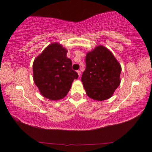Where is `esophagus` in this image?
<instances>
[{
	"label": "esophagus",
	"mask_w": 152,
	"mask_h": 152,
	"mask_svg": "<svg viewBox=\"0 0 152 152\" xmlns=\"http://www.w3.org/2000/svg\"><path fill=\"white\" fill-rule=\"evenodd\" d=\"M77 73H78V76H80V74H81V72H80V70H78L77 71Z\"/></svg>",
	"instance_id": "34e87169"
}]
</instances>
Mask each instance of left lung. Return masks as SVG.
Listing matches in <instances>:
<instances>
[{"instance_id": "1", "label": "left lung", "mask_w": 152, "mask_h": 152, "mask_svg": "<svg viewBox=\"0 0 152 152\" xmlns=\"http://www.w3.org/2000/svg\"><path fill=\"white\" fill-rule=\"evenodd\" d=\"M86 64L81 80L87 95L98 101L111 97L120 85L121 72L113 54L99 45L86 55Z\"/></svg>"}]
</instances>
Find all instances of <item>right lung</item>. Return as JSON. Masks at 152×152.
I'll list each match as a JSON object with an SVG mask.
<instances>
[{"instance_id": "add662e5", "label": "right lung", "mask_w": 152, "mask_h": 152, "mask_svg": "<svg viewBox=\"0 0 152 152\" xmlns=\"http://www.w3.org/2000/svg\"><path fill=\"white\" fill-rule=\"evenodd\" d=\"M67 50L58 43L48 46L33 64L34 80L41 95L51 100L64 98L69 91L77 72L66 57Z\"/></svg>"}]
</instances>
